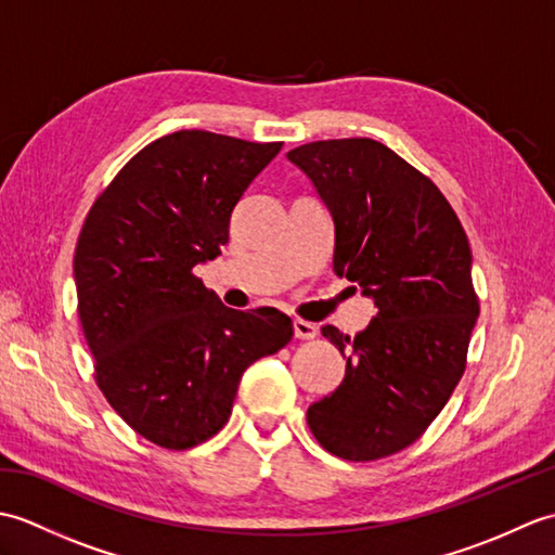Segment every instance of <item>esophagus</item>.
I'll use <instances>...</instances> for the list:
<instances>
[{"instance_id": "obj_1", "label": "esophagus", "mask_w": 555, "mask_h": 555, "mask_svg": "<svg viewBox=\"0 0 555 555\" xmlns=\"http://www.w3.org/2000/svg\"><path fill=\"white\" fill-rule=\"evenodd\" d=\"M317 332H320V328H317V324H312V322H305V320L293 322V334H296V338L312 340L317 336Z\"/></svg>"}]
</instances>
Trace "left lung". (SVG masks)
Instances as JSON below:
<instances>
[{
  "label": "left lung",
  "instance_id": "8db88e82",
  "mask_svg": "<svg viewBox=\"0 0 555 555\" xmlns=\"http://www.w3.org/2000/svg\"><path fill=\"white\" fill-rule=\"evenodd\" d=\"M286 157L332 215L334 274L376 308L352 338L322 328L346 376L308 424L338 457H386L420 439L465 372L479 317L473 250L439 188L376 140H317Z\"/></svg>",
  "mask_w": 555,
  "mask_h": 555
}]
</instances>
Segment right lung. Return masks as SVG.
Returning a JSON list of instances; mask_svg holds the SVG:
<instances>
[{
	"label": "right lung",
	"instance_id": "1",
	"mask_svg": "<svg viewBox=\"0 0 555 555\" xmlns=\"http://www.w3.org/2000/svg\"><path fill=\"white\" fill-rule=\"evenodd\" d=\"M279 150L169 133L116 173L82 223L74 279L98 386L128 427L162 448L215 436L243 372L293 336L284 312L231 310L193 274L221 255L233 207Z\"/></svg>",
	"mask_w": 555,
	"mask_h": 555
}]
</instances>
